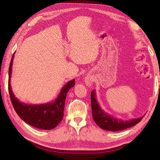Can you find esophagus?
Segmentation results:
<instances>
[{
    "instance_id": "obj_1",
    "label": "esophagus",
    "mask_w": 160,
    "mask_h": 160,
    "mask_svg": "<svg viewBox=\"0 0 160 160\" xmlns=\"http://www.w3.org/2000/svg\"><path fill=\"white\" fill-rule=\"evenodd\" d=\"M85 84H86L87 85H88V87H90V86L92 85V84L93 80H92V79L90 77H87L85 78Z\"/></svg>"
}]
</instances>
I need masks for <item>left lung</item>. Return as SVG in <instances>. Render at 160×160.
<instances>
[{"label": "left lung", "instance_id": "obj_1", "mask_svg": "<svg viewBox=\"0 0 160 160\" xmlns=\"http://www.w3.org/2000/svg\"><path fill=\"white\" fill-rule=\"evenodd\" d=\"M91 105L94 122L105 131H120L131 128L139 123L144 117V116H142L140 118H132L129 121H123L122 119L113 117L105 112L99 106L96 99V93L94 90H92L91 92Z\"/></svg>", "mask_w": 160, "mask_h": 160}]
</instances>
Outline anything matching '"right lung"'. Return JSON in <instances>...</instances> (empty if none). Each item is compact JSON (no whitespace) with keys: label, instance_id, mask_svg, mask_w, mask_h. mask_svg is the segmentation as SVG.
<instances>
[{"label":"right lung","instance_id":"add662e5","mask_svg":"<svg viewBox=\"0 0 160 160\" xmlns=\"http://www.w3.org/2000/svg\"><path fill=\"white\" fill-rule=\"evenodd\" d=\"M15 53L10 61L9 67L8 90L10 100L16 113L27 123L42 130H51L57 126L63 117V111L68 92L75 85V80H70L54 101L42 104H28L20 102L13 94L10 86L12 61Z\"/></svg>","mask_w":160,"mask_h":160}]
</instances>
